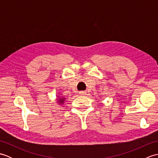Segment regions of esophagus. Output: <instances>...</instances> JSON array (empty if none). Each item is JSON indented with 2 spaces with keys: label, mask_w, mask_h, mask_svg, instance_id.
I'll use <instances>...</instances> for the list:
<instances>
[{
  "label": "esophagus",
  "mask_w": 158,
  "mask_h": 158,
  "mask_svg": "<svg viewBox=\"0 0 158 158\" xmlns=\"http://www.w3.org/2000/svg\"><path fill=\"white\" fill-rule=\"evenodd\" d=\"M79 93V94H81V95L86 94V92H85V91H80Z\"/></svg>",
  "instance_id": "esophagus-1"
}]
</instances>
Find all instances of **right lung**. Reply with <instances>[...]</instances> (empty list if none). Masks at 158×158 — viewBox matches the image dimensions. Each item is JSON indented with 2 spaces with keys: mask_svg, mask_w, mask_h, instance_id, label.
<instances>
[{
  "mask_svg": "<svg viewBox=\"0 0 158 158\" xmlns=\"http://www.w3.org/2000/svg\"><path fill=\"white\" fill-rule=\"evenodd\" d=\"M64 99H62V100H60V102L62 104V103H63V102H64Z\"/></svg>",
  "mask_w": 158,
  "mask_h": 158,
  "instance_id": "obj_1",
  "label": "right lung"
}]
</instances>
